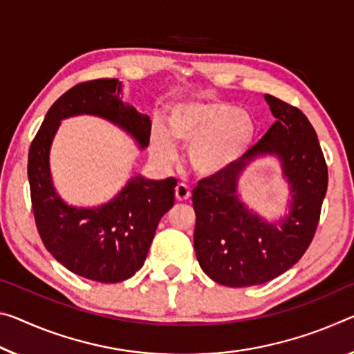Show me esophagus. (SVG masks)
<instances>
[{
  "label": "esophagus",
  "mask_w": 354,
  "mask_h": 354,
  "mask_svg": "<svg viewBox=\"0 0 354 354\" xmlns=\"http://www.w3.org/2000/svg\"><path fill=\"white\" fill-rule=\"evenodd\" d=\"M175 195H176L178 201H186L190 197V189H189L187 184L179 183L176 189H175Z\"/></svg>",
  "instance_id": "1"
}]
</instances>
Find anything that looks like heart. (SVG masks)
<instances>
[{
  "label": "heart",
  "instance_id": "obj_1",
  "mask_svg": "<svg viewBox=\"0 0 354 354\" xmlns=\"http://www.w3.org/2000/svg\"><path fill=\"white\" fill-rule=\"evenodd\" d=\"M168 132L159 122L151 129V153L157 160L170 164L176 159V147L168 133L189 147V164L195 173L216 176L243 159L254 142L257 124L249 111L221 100L181 102L167 115Z\"/></svg>",
  "mask_w": 354,
  "mask_h": 354
}]
</instances>
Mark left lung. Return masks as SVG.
<instances>
[{
    "instance_id": "left-lung-1",
    "label": "left lung",
    "mask_w": 354,
    "mask_h": 354,
    "mask_svg": "<svg viewBox=\"0 0 354 354\" xmlns=\"http://www.w3.org/2000/svg\"><path fill=\"white\" fill-rule=\"evenodd\" d=\"M276 118L236 165L201 179L194 189L195 255L206 276L225 287L266 283L296 265L310 245L328 189V167L315 129L299 109L265 94ZM276 156L289 184L288 211L266 221L239 195L252 161Z\"/></svg>"
}]
</instances>
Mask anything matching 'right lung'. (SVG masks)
Here are the masks:
<instances>
[{
    "label": "right lung",
    "instance_id": "add662e5",
    "mask_svg": "<svg viewBox=\"0 0 354 354\" xmlns=\"http://www.w3.org/2000/svg\"><path fill=\"white\" fill-rule=\"evenodd\" d=\"M78 115L110 121L140 149L149 145V116L122 102L120 80L100 78L71 88L50 106L28 154L36 225L47 250L69 271L102 283L122 282L147 260L159 221L175 203L176 179L153 181L137 175L104 205H67L53 186L50 149L61 121Z\"/></svg>",
    "mask_w": 354,
    "mask_h": 354
}]
</instances>
